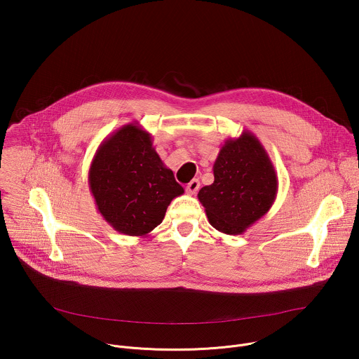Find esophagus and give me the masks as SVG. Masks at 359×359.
<instances>
[{"label":"esophagus","mask_w":359,"mask_h":359,"mask_svg":"<svg viewBox=\"0 0 359 359\" xmlns=\"http://www.w3.org/2000/svg\"><path fill=\"white\" fill-rule=\"evenodd\" d=\"M200 189V182L197 179H193L190 183H187L186 186V191L187 194H196V191Z\"/></svg>","instance_id":"1"}]
</instances>
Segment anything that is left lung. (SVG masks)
<instances>
[{"instance_id": "1", "label": "left lung", "mask_w": 359, "mask_h": 359, "mask_svg": "<svg viewBox=\"0 0 359 359\" xmlns=\"http://www.w3.org/2000/svg\"><path fill=\"white\" fill-rule=\"evenodd\" d=\"M213 175L215 182L201 187L197 197L209 223L224 234H243L276 201L277 172L262 142L248 130L226 139Z\"/></svg>"}]
</instances>
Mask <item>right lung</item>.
Returning a JSON list of instances; mask_svg holds the SVG:
<instances>
[{
  "mask_svg": "<svg viewBox=\"0 0 359 359\" xmlns=\"http://www.w3.org/2000/svg\"><path fill=\"white\" fill-rule=\"evenodd\" d=\"M88 183L96 209L116 231L146 237L165 219L173 198L184 193L137 122L102 140L90 162Z\"/></svg>",
  "mask_w": 359,
  "mask_h": 359,
  "instance_id": "right-lung-1",
  "label": "right lung"
}]
</instances>
